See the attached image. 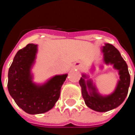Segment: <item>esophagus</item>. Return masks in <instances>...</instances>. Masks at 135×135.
Instances as JSON below:
<instances>
[{"mask_svg": "<svg viewBox=\"0 0 135 135\" xmlns=\"http://www.w3.org/2000/svg\"><path fill=\"white\" fill-rule=\"evenodd\" d=\"M78 66V64H77V66Z\"/></svg>", "mask_w": 135, "mask_h": 135, "instance_id": "34e87169", "label": "esophagus"}]
</instances>
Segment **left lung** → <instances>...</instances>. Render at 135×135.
Returning a JSON list of instances; mask_svg holds the SVG:
<instances>
[{"instance_id": "1", "label": "left lung", "mask_w": 135, "mask_h": 135, "mask_svg": "<svg viewBox=\"0 0 135 135\" xmlns=\"http://www.w3.org/2000/svg\"><path fill=\"white\" fill-rule=\"evenodd\" d=\"M102 51L105 63L113 64V67L119 71L120 80L114 92L109 96H101L97 93L96 89L92 85L90 80L87 82L86 86L84 80L85 78V75H83V78L79 80L85 104L91 109L98 112L110 111L121 104L128 95L130 83V76L128 71V65L121 57L119 51L109 43L105 44L103 47ZM86 86L92 89L93 92L88 93L86 91Z\"/></svg>"}]
</instances>
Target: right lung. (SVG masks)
I'll return each instance as SVG.
<instances>
[{
	"label": "right lung",
	"instance_id": "add662e5",
	"mask_svg": "<svg viewBox=\"0 0 135 135\" xmlns=\"http://www.w3.org/2000/svg\"><path fill=\"white\" fill-rule=\"evenodd\" d=\"M37 45L30 43L18 51L8 71L7 88L16 104L29 114L45 113L55 106L67 74L55 76L43 85L32 83L30 69Z\"/></svg>",
	"mask_w": 135,
	"mask_h": 135
}]
</instances>
